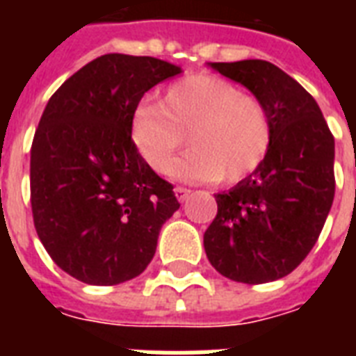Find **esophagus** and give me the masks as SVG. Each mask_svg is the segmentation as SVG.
Listing matches in <instances>:
<instances>
[{"label": "esophagus", "instance_id": "34e87169", "mask_svg": "<svg viewBox=\"0 0 356 356\" xmlns=\"http://www.w3.org/2000/svg\"><path fill=\"white\" fill-rule=\"evenodd\" d=\"M175 195H177V200L183 203V201L190 195V188H184V186H175Z\"/></svg>", "mask_w": 356, "mask_h": 356}]
</instances>
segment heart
Listing matches in <instances>:
<instances>
[{"label":"heart","mask_w":356,"mask_h":356,"mask_svg":"<svg viewBox=\"0 0 356 356\" xmlns=\"http://www.w3.org/2000/svg\"><path fill=\"white\" fill-rule=\"evenodd\" d=\"M191 134L195 149L170 173L184 181L238 183L270 155L273 123L259 97L216 75H192L168 86L161 105L144 103L133 114L131 136L140 156L164 173Z\"/></svg>","instance_id":"1"}]
</instances>
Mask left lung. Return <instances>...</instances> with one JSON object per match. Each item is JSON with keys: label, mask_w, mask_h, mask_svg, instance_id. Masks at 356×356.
<instances>
[{"label": "left lung", "mask_w": 356, "mask_h": 356, "mask_svg": "<svg viewBox=\"0 0 356 356\" xmlns=\"http://www.w3.org/2000/svg\"><path fill=\"white\" fill-rule=\"evenodd\" d=\"M270 111L273 144L264 164L216 194L203 234L211 264L231 281L262 284L292 273L318 242L334 200V136L318 103L268 60L212 63Z\"/></svg>", "instance_id": "obj_1"}]
</instances>
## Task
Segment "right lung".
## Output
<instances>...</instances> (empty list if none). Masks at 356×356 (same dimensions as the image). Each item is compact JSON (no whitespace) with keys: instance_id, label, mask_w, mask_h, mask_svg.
I'll use <instances>...</instances> for the list:
<instances>
[{"instance_id":"add662e5","label":"right lung","mask_w":356,"mask_h":356,"mask_svg":"<svg viewBox=\"0 0 356 356\" xmlns=\"http://www.w3.org/2000/svg\"><path fill=\"white\" fill-rule=\"evenodd\" d=\"M181 74L153 57L108 53L49 97L31 145V209L53 262L111 286L147 268L181 203L140 156L131 122L145 92Z\"/></svg>"}]
</instances>
